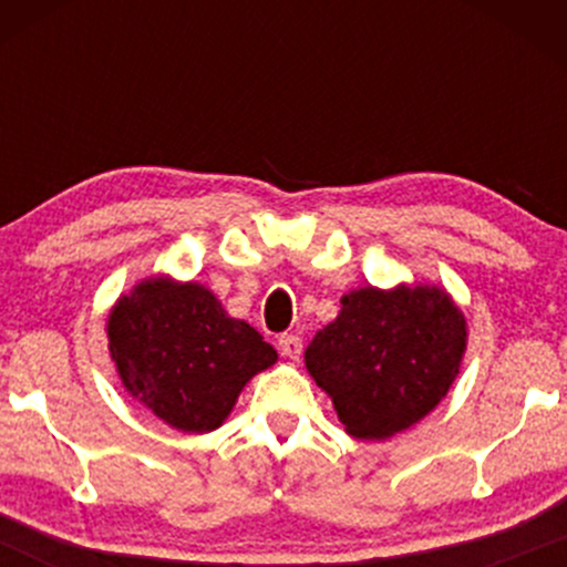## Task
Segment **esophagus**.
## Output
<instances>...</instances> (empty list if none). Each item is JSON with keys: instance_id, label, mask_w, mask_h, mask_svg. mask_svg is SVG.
Segmentation results:
<instances>
[{"instance_id": "esophagus-1", "label": "esophagus", "mask_w": 567, "mask_h": 567, "mask_svg": "<svg viewBox=\"0 0 567 567\" xmlns=\"http://www.w3.org/2000/svg\"><path fill=\"white\" fill-rule=\"evenodd\" d=\"M279 351H282V357H288V360H298V357H301V351H303L301 338L292 336V333L279 336Z\"/></svg>"}]
</instances>
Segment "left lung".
<instances>
[{"label": "left lung", "mask_w": 567, "mask_h": 567, "mask_svg": "<svg viewBox=\"0 0 567 567\" xmlns=\"http://www.w3.org/2000/svg\"><path fill=\"white\" fill-rule=\"evenodd\" d=\"M466 317L437 285H368L311 338L306 370L351 437L386 440L426 419L464 362Z\"/></svg>", "instance_id": "8db88e82"}]
</instances>
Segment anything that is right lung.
Masks as SVG:
<instances>
[{
  "label": "right lung",
  "mask_w": 567,
  "mask_h": 567,
  "mask_svg": "<svg viewBox=\"0 0 567 567\" xmlns=\"http://www.w3.org/2000/svg\"><path fill=\"white\" fill-rule=\"evenodd\" d=\"M106 336L127 394L186 434L218 429L247 381L277 362L271 343L229 317L210 288L167 275L116 298Z\"/></svg>",
  "instance_id": "add662e5"
}]
</instances>
